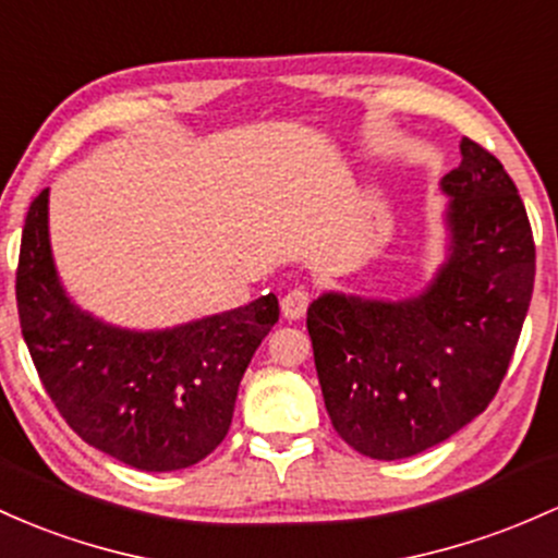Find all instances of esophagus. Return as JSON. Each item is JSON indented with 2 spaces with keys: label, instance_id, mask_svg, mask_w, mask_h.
Wrapping results in <instances>:
<instances>
[{
  "label": "esophagus",
  "instance_id": "34e87169",
  "mask_svg": "<svg viewBox=\"0 0 558 558\" xmlns=\"http://www.w3.org/2000/svg\"><path fill=\"white\" fill-rule=\"evenodd\" d=\"M280 307H283V315L289 317V320H299V317H304V312L310 307V291L291 289L283 296V302H280Z\"/></svg>",
  "mask_w": 558,
  "mask_h": 558
}]
</instances>
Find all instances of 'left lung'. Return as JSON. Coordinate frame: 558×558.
Returning <instances> with one entry per match:
<instances>
[{"label": "left lung", "mask_w": 558, "mask_h": 558, "mask_svg": "<svg viewBox=\"0 0 558 558\" xmlns=\"http://www.w3.org/2000/svg\"><path fill=\"white\" fill-rule=\"evenodd\" d=\"M448 256L418 296L328 291L307 310L323 400L339 437L376 461L445 442L493 402L527 317L535 241L517 185L493 153L461 140Z\"/></svg>", "instance_id": "8db88e82"}]
</instances>
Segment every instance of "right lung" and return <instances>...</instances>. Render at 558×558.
<instances>
[{"instance_id":"obj_1","label":"right lung","mask_w":558,"mask_h":558,"mask_svg":"<svg viewBox=\"0 0 558 558\" xmlns=\"http://www.w3.org/2000/svg\"><path fill=\"white\" fill-rule=\"evenodd\" d=\"M50 190L31 204L15 296L21 330L47 395L73 432L140 471L204 461L228 434L238 387L278 323L275 293L163 330L97 320L60 286L50 248Z\"/></svg>"}]
</instances>
